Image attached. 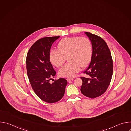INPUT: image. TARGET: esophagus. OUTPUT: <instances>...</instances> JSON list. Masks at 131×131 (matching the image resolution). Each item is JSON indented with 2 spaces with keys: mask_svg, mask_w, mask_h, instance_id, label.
Returning a JSON list of instances; mask_svg holds the SVG:
<instances>
[{
  "mask_svg": "<svg viewBox=\"0 0 131 131\" xmlns=\"http://www.w3.org/2000/svg\"><path fill=\"white\" fill-rule=\"evenodd\" d=\"M73 79H74L73 78H71V77H68V78H67V79H66L67 81H71Z\"/></svg>",
  "mask_w": 131,
  "mask_h": 131,
  "instance_id": "1",
  "label": "esophagus"
}]
</instances>
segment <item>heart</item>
<instances>
[{"label": "heart", "instance_id": "1", "mask_svg": "<svg viewBox=\"0 0 131 131\" xmlns=\"http://www.w3.org/2000/svg\"><path fill=\"white\" fill-rule=\"evenodd\" d=\"M58 49H51L49 59L51 64L60 67L67 57L68 62L59 70L61 76L72 77L80 67H85L90 62L92 55L91 41L85 37H71L62 39L57 45Z\"/></svg>", "mask_w": 131, "mask_h": 131}]
</instances>
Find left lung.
<instances>
[{
    "label": "left lung",
    "mask_w": 131,
    "mask_h": 131,
    "mask_svg": "<svg viewBox=\"0 0 131 131\" xmlns=\"http://www.w3.org/2000/svg\"><path fill=\"white\" fill-rule=\"evenodd\" d=\"M92 45L91 61L83 71L85 77H80L82 84L80 90L84 96L94 99L106 92L111 81L113 72V62L106 42L101 37L85 32Z\"/></svg>",
    "instance_id": "1"
}]
</instances>
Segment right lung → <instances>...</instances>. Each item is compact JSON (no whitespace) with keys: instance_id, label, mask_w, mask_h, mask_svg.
Masks as SVG:
<instances>
[{"instance_id":"add662e5","label":"right lung","mask_w":131,"mask_h":131,"mask_svg":"<svg viewBox=\"0 0 131 131\" xmlns=\"http://www.w3.org/2000/svg\"><path fill=\"white\" fill-rule=\"evenodd\" d=\"M59 37H46L38 40L29 49L26 59L27 76L34 91L41 100L49 103L63 98L67 84L63 78L50 83L56 71L50 62L49 53L52 45Z\"/></svg>"}]
</instances>
